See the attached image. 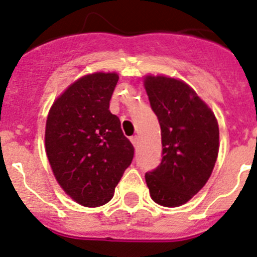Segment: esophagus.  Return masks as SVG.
Masks as SVG:
<instances>
[{
  "mask_svg": "<svg viewBox=\"0 0 257 257\" xmlns=\"http://www.w3.org/2000/svg\"><path fill=\"white\" fill-rule=\"evenodd\" d=\"M131 142H132V145H134L135 147H137L139 146V142H140V139H139V136H137V135H135V136H132L131 139Z\"/></svg>",
  "mask_w": 257,
  "mask_h": 257,
  "instance_id": "34e87169",
  "label": "esophagus"
}]
</instances>
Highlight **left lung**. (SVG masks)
<instances>
[{"label": "left lung", "instance_id": "obj_1", "mask_svg": "<svg viewBox=\"0 0 257 257\" xmlns=\"http://www.w3.org/2000/svg\"><path fill=\"white\" fill-rule=\"evenodd\" d=\"M145 88L161 127L162 159L146 172L156 204H186L207 182L218 154V125L211 108L187 83L166 76H146Z\"/></svg>", "mask_w": 257, "mask_h": 257}]
</instances>
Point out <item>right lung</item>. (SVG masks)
I'll return each instance as SVG.
<instances>
[{
    "instance_id": "obj_1",
    "label": "right lung",
    "mask_w": 257,
    "mask_h": 257,
    "mask_svg": "<svg viewBox=\"0 0 257 257\" xmlns=\"http://www.w3.org/2000/svg\"><path fill=\"white\" fill-rule=\"evenodd\" d=\"M117 73L78 78L53 102L45 132L46 154L56 180L77 204L97 207L113 197L134 159V146L110 112Z\"/></svg>"
}]
</instances>
